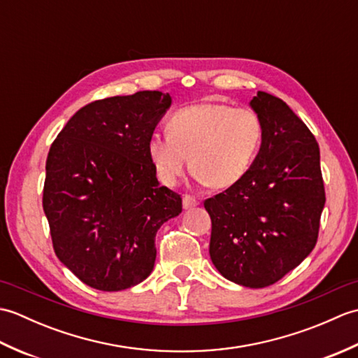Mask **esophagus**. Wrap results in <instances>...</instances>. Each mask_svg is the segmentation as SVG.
I'll return each mask as SVG.
<instances>
[{"instance_id": "34e87169", "label": "esophagus", "mask_w": 358, "mask_h": 358, "mask_svg": "<svg viewBox=\"0 0 358 358\" xmlns=\"http://www.w3.org/2000/svg\"><path fill=\"white\" fill-rule=\"evenodd\" d=\"M196 206V200L191 195H185L183 196V209H192Z\"/></svg>"}]
</instances>
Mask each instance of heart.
Instances as JSON below:
<instances>
[{
	"instance_id": "1",
	"label": "heart",
	"mask_w": 358,
	"mask_h": 358,
	"mask_svg": "<svg viewBox=\"0 0 358 358\" xmlns=\"http://www.w3.org/2000/svg\"><path fill=\"white\" fill-rule=\"evenodd\" d=\"M166 134L150 135L146 143L149 162L163 185H178L191 159L201 185L224 189L238 183L254 163L263 124L250 109L200 103L172 113Z\"/></svg>"
}]
</instances>
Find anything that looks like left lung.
I'll list each match as a JSON object with an SVG mask.
<instances>
[{"label":"left lung","mask_w":358,"mask_h":358,"mask_svg":"<svg viewBox=\"0 0 358 358\" xmlns=\"http://www.w3.org/2000/svg\"><path fill=\"white\" fill-rule=\"evenodd\" d=\"M262 120L260 150L238 183L204 201L209 254L224 278L246 287L273 285L313 252L324 208L320 149L280 98L249 101Z\"/></svg>","instance_id":"8db88e82"}]
</instances>
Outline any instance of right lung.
I'll return each mask as SVG.
<instances>
[{"mask_svg": "<svg viewBox=\"0 0 358 358\" xmlns=\"http://www.w3.org/2000/svg\"><path fill=\"white\" fill-rule=\"evenodd\" d=\"M169 94L141 90L81 108L52 143L43 209L55 254L83 283L123 291L155 264V235L181 214L159 186L146 143L171 108Z\"/></svg>", "mask_w": 358, "mask_h": 358, "instance_id": "1", "label": "right lung"}]
</instances>
